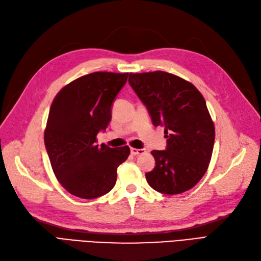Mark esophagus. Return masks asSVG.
Segmentation results:
<instances>
[{
  "mask_svg": "<svg viewBox=\"0 0 261 261\" xmlns=\"http://www.w3.org/2000/svg\"><path fill=\"white\" fill-rule=\"evenodd\" d=\"M145 149H137V148H130V153L133 155H139L145 153Z\"/></svg>",
  "mask_w": 261,
  "mask_h": 261,
  "instance_id": "34e87169",
  "label": "esophagus"
}]
</instances>
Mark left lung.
<instances>
[{
  "label": "left lung",
  "mask_w": 261,
  "mask_h": 261,
  "mask_svg": "<svg viewBox=\"0 0 261 261\" xmlns=\"http://www.w3.org/2000/svg\"><path fill=\"white\" fill-rule=\"evenodd\" d=\"M128 82L168 138L167 150L151 151L155 168L146 173L148 184L167 195L189 191L207 172L215 144L204 98L192 83L162 70L130 73Z\"/></svg>",
  "instance_id": "8db88e82"
}]
</instances>
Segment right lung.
Wrapping results in <instances>:
<instances>
[{"label":"right lung","instance_id":"1","mask_svg":"<svg viewBox=\"0 0 261 261\" xmlns=\"http://www.w3.org/2000/svg\"><path fill=\"white\" fill-rule=\"evenodd\" d=\"M128 73L94 72L58 92L44 129V145L60 184L83 199H93L114 187L117 167L128 146H98L97 135L111 121V107Z\"/></svg>","mask_w":261,"mask_h":261}]
</instances>
